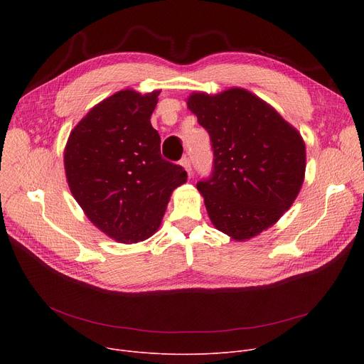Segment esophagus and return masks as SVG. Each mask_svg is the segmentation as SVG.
Listing matches in <instances>:
<instances>
[{"label":"esophagus","instance_id":"esophagus-1","mask_svg":"<svg viewBox=\"0 0 364 364\" xmlns=\"http://www.w3.org/2000/svg\"><path fill=\"white\" fill-rule=\"evenodd\" d=\"M180 164L184 166V169L187 171V174H188V176L192 174V162H190V158L184 156V158L180 161Z\"/></svg>","mask_w":364,"mask_h":364}]
</instances>
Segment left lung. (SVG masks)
<instances>
[{"label": "left lung", "mask_w": 364, "mask_h": 364, "mask_svg": "<svg viewBox=\"0 0 364 364\" xmlns=\"http://www.w3.org/2000/svg\"><path fill=\"white\" fill-rule=\"evenodd\" d=\"M188 109L211 139L213 172L198 181L209 218L236 240L273 225L299 193L305 144L299 132L242 88L192 94Z\"/></svg>", "instance_id": "1"}]
</instances>
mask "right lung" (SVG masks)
Instances as JSON below:
<instances>
[{"label": "right lung", "mask_w": 364, "mask_h": 364, "mask_svg": "<svg viewBox=\"0 0 364 364\" xmlns=\"http://www.w3.org/2000/svg\"><path fill=\"white\" fill-rule=\"evenodd\" d=\"M159 92L110 95L73 128L65 150L73 198L94 225L121 243L155 233L172 190L187 181L183 166L162 158L150 124Z\"/></svg>", "instance_id": "obj_1"}]
</instances>
